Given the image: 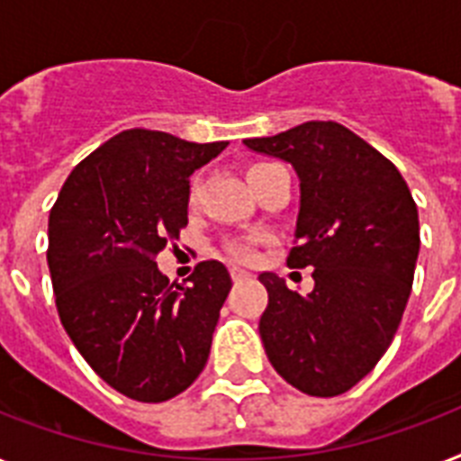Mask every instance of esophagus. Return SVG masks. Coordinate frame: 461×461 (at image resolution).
<instances>
[{
  "label": "esophagus",
  "instance_id": "esophagus-1",
  "mask_svg": "<svg viewBox=\"0 0 461 461\" xmlns=\"http://www.w3.org/2000/svg\"><path fill=\"white\" fill-rule=\"evenodd\" d=\"M249 272H243V269H239V267H231V279H234V282H246V279H249Z\"/></svg>",
  "mask_w": 461,
  "mask_h": 461
}]
</instances>
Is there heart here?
<instances>
[{
	"mask_svg": "<svg viewBox=\"0 0 461 461\" xmlns=\"http://www.w3.org/2000/svg\"><path fill=\"white\" fill-rule=\"evenodd\" d=\"M265 166H272V163H256V166L249 167V175H253V172H258ZM189 201H192V203L196 201V186H192ZM224 250H227L234 260H250V258H253V239H230V241H224Z\"/></svg>",
	"mask_w": 461,
	"mask_h": 461,
	"instance_id": "obj_1",
	"label": "heart"
}]
</instances>
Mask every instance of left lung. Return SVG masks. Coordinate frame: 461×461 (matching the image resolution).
<instances>
[{
  "instance_id": "obj_1",
  "label": "left lung",
  "mask_w": 461,
  "mask_h": 461,
  "mask_svg": "<svg viewBox=\"0 0 461 461\" xmlns=\"http://www.w3.org/2000/svg\"><path fill=\"white\" fill-rule=\"evenodd\" d=\"M246 146L298 172L301 212L286 265L315 267L308 295L260 275L265 353L294 388L334 398L372 372L398 331L419 256L417 203L398 167L334 121Z\"/></svg>"
}]
</instances>
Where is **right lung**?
Masks as SVG:
<instances>
[{"mask_svg":"<svg viewBox=\"0 0 461 461\" xmlns=\"http://www.w3.org/2000/svg\"><path fill=\"white\" fill-rule=\"evenodd\" d=\"M224 146L125 130L73 167L49 212L47 263L63 329L127 398L166 402L208 362L230 272L203 260L179 286L156 258L189 222V175Z\"/></svg>","mask_w":461,"mask_h":461,"instance_id":"1","label":"right lung"}]
</instances>
